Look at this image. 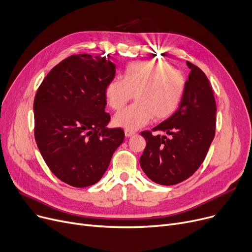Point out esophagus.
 <instances>
[{"instance_id":"esophagus-1","label":"esophagus","mask_w":252,"mask_h":252,"mask_svg":"<svg viewBox=\"0 0 252 252\" xmlns=\"http://www.w3.org/2000/svg\"><path fill=\"white\" fill-rule=\"evenodd\" d=\"M135 134H136L135 131L127 130V129H126V130H125V135H126V137H131V136H134Z\"/></svg>"}]
</instances>
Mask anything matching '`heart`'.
Wrapping results in <instances>:
<instances>
[{"label": "heart", "instance_id": "1", "mask_svg": "<svg viewBox=\"0 0 252 252\" xmlns=\"http://www.w3.org/2000/svg\"><path fill=\"white\" fill-rule=\"evenodd\" d=\"M186 86L184 72L167 63L134 61L125 67L123 78L114 77L106 84L104 96L110 108L119 110L135 94L136 102L113 118L116 126L135 130L147 125L153 116L155 121H163L173 115Z\"/></svg>", "mask_w": 252, "mask_h": 252}]
</instances>
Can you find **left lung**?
<instances>
[{"label":"left lung","instance_id":"8db88e82","mask_svg":"<svg viewBox=\"0 0 252 252\" xmlns=\"http://www.w3.org/2000/svg\"><path fill=\"white\" fill-rule=\"evenodd\" d=\"M191 72L178 110L167 121L144 130L146 147L140 158L153 182L171 186L191 177L205 159L216 134L217 106L205 73L187 61Z\"/></svg>","mask_w":252,"mask_h":252}]
</instances>
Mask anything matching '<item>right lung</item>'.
I'll use <instances>...</instances> for the list:
<instances>
[{
	"label": "right lung",
	"mask_w": 252,
	"mask_h": 252,
	"mask_svg": "<svg viewBox=\"0 0 252 252\" xmlns=\"http://www.w3.org/2000/svg\"><path fill=\"white\" fill-rule=\"evenodd\" d=\"M109 56V55H108ZM115 65L105 57L71 55L47 74L33 102L34 139L50 170L75 188L96 184L125 139L107 128L105 86Z\"/></svg>",
	"instance_id": "right-lung-1"
}]
</instances>
